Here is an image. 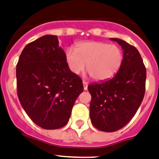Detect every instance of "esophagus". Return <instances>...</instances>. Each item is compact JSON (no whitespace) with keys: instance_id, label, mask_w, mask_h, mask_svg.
Masks as SVG:
<instances>
[{"instance_id":"esophagus-1","label":"esophagus","mask_w":159,"mask_h":159,"mask_svg":"<svg viewBox=\"0 0 159 159\" xmlns=\"http://www.w3.org/2000/svg\"><path fill=\"white\" fill-rule=\"evenodd\" d=\"M83 84H84V89L87 90L88 89V83L85 80H83Z\"/></svg>"}]
</instances>
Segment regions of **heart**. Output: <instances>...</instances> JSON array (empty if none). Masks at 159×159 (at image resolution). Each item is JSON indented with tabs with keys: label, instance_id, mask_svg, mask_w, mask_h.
<instances>
[{
	"label": "heart",
	"instance_id": "1",
	"mask_svg": "<svg viewBox=\"0 0 159 159\" xmlns=\"http://www.w3.org/2000/svg\"><path fill=\"white\" fill-rule=\"evenodd\" d=\"M66 61L70 71L80 74L85 66L92 78L102 81L112 78L121 66L123 52L115 44L100 41H84L75 44V50L68 48Z\"/></svg>",
	"mask_w": 159,
	"mask_h": 159
}]
</instances>
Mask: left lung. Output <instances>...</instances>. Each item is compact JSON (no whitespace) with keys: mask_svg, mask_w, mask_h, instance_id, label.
<instances>
[{"mask_svg":"<svg viewBox=\"0 0 159 159\" xmlns=\"http://www.w3.org/2000/svg\"><path fill=\"white\" fill-rule=\"evenodd\" d=\"M111 40L124 50L121 66L111 80L88 86L92 124L106 132L121 129L133 118L145 96L146 80V69L136 48L120 39Z\"/></svg>","mask_w":159,"mask_h":159,"instance_id":"left-lung-1","label":"left lung"}]
</instances>
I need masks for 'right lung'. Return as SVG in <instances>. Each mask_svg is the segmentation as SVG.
Returning <instances> with one entry per match:
<instances>
[{
	"mask_svg": "<svg viewBox=\"0 0 159 159\" xmlns=\"http://www.w3.org/2000/svg\"><path fill=\"white\" fill-rule=\"evenodd\" d=\"M57 35H46L27 44L16 66L21 106L44 129L67 124L72 107L84 90L82 80L68 67Z\"/></svg>",
	"mask_w": 159,
	"mask_h": 159,
	"instance_id": "obj_1",
	"label": "right lung"
}]
</instances>
